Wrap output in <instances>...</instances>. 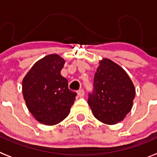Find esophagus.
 Here are the masks:
<instances>
[{
  "label": "esophagus",
  "mask_w": 157,
  "mask_h": 157,
  "mask_svg": "<svg viewBox=\"0 0 157 157\" xmlns=\"http://www.w3.org/2000/svg\"><path fill=\"white\" fill-rule=\"evenodd\" d=\"M77 93H78V95L79 97H83L84 94H85V93H84V90H82V89H81V90H78Z\"/></svg>",
  "instance_id": "obj_1"
}]
</instances>
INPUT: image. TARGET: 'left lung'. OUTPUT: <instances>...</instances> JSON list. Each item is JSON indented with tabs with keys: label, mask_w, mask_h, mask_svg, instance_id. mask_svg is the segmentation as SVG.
Segmentation results:
<instances>
[{
	"label": "left lung",
	"mask_w": 157,
	"mask_h": 157,
	"mask_svg": "<svg viewBox=\"0 0 157 157\" xmlns=\"http://www.w3.org/2000/svg\"><path fill=\"white\" fill-rule=\"evenodd\" d=\"M93 91L88 104L97 120L106 124H116L132 110L136 90L122 67L108 58L99 61L94 74Z\"/></svg>",
	"instance_id": "left-lung-1"
}]
</instances>
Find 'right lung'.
Listing matches in <instances>:
<instances>
[{
  "label": "right lung",
  "instance_id": "add662e5",
  "mask_svg": "<svg viewBox=\"0 0 157 157\" xmlns=\"http://www.w3.org/2000/svg\"><path fill=\"white\" fill-rule=\"evenodd\" d=\"M65 60L56 54L44 57L33 65L22 81L23 97L36 120L54 125L69 115L77 95L69 90L68 81L61 75Z\"/></svg>",
  "mask_w": 157,
  "mask_h": 157
}]
</instances>
